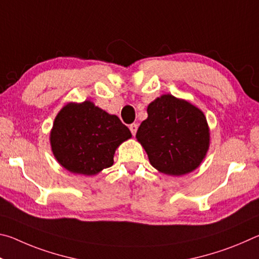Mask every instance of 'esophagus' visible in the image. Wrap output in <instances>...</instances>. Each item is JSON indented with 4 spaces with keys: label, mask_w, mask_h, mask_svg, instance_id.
I'll return each instance as SVG.
<instances>
[{
    "label": "esophagus",
    "mask_w": 259,
    "mask_h": 259,
    "mask_svg": "<svg viewBox=\"0 0 259 259\" xmlns=\"http://www.w3.org/2000/svg\"><path fill=\"white\" fill-rule=\"evenodd\" d=\"M129 129H130V131H131V134H133V135L135 136V135H136V133H137L138 124H137V123H133V124H130Z\"/></svg>",
    "instance_id": "1"
}]
</instances>
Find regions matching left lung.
I'll return each mask as SVG.
<instances>
[{"mask_svg":"<svg viewBox=\"0 0 259 259\" xmlns=\"http://www.w3.org/2000/svg\"><path fill=\"white\" fill-rule=\"evenodd\" d=\"M147 114L136 138L157 171L183 176L199 168L210 146L203 112L185 99L164 94L148 105Z\"/></svg>","mask_w":259,"mask_h":259,"instance_id":"1","label":"left lung"}]
</instances>
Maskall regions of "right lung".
Masks as SVG:
<instances>
[{"instance_id":"obj_1","label":"right lung","mask_w":259,"mask_h":259,"mask_svg":"<svg viewBox=\"0 0 259 259\" xmlns=\"http://www.w3.org/2000/svg\"><path fill=\"white\" fill-rule=\"evenodd\" d=\"M131 133L119 117L90 102L68 103L55 117L50 145L55 159L72 174L95 176L114 163Z\"/></svg>"}]
</instances>
